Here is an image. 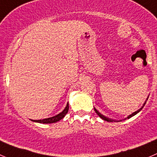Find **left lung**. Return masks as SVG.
<instances>
[{"instance_id":"obj_1","label":"left lung","mask_w":157,"mask_h":157,"mask_svg":"<svg viewBox=\"0 0 157 157\" xmlns=\"http://www.w3.org/2000/svg\"><path fill=\"white\" fill-rule=\"evenodd\" d=\"M147 100H148V98H147V99H146V101H147ZM146 101H145V103H144V104H143V107H142V108H140V109H139V110H138V111H136V112H133V113H132V115H128V117H127V118H131V117L134 116V115H136V114H137V113H139V112H140V111H141V110H142V108H143V107H144V105H146ZM94 111H95V112H96V113H97V114H98V116H99V117H100V118H102V119H103V120H105V121H110V122H112V121H114V120H113V119H111V118H107V117H105V115H101V113H100V112H98V110H97V109H96V108H94ZM125 119H126V118H125Z\"/></svg>"}]
</instances>
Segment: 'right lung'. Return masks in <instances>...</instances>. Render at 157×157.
<instances>
[{"label":"right lung","mask_w":157,"mask_h":157,"mask_svg":"<svg viewBox=\"0 0 157 157\" xmlns=\"http://www.w3.org/2000/svg\"><path fill=\"white\" fill-rule=\"evenodd\" d=\"M69 110V104L67 103V106L64 108V110L62 112H60L59 114H58L57 115L53 117H51V118H45V119H40V120H32V121H35V122H39V123H43V124H49V123H55L59 121V120L62 119L63 118H64L66 115L67 114Z\"/></svg>","instance_id":"add662e5"}]
</instances>
